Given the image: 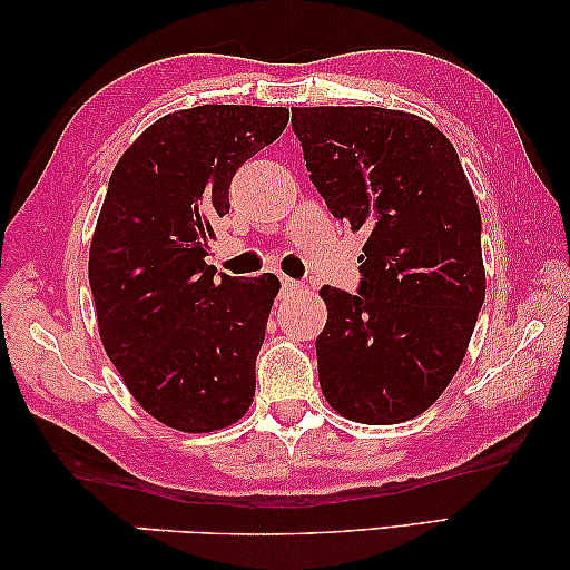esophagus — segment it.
<instances>
[{
	"instance_id": "esophagus-1",
	"label": "esophagus",
	"mask_w": 570,
	"mask_h": 570,
	"mask_svg": "<svg viewBox=\"0 0 570 570\" xmlns=\"http://www.w3.org/2000/svg\"><path fill=\"white\" fill-rule=\"evenodd\" d=\"M279 291H283V295H293V293H301L303 285L297 283V279H293V277L279 275Z\"/></svg>"
}]
</instances>
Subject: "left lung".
Segmentation results:
<instances>
[{
  "label": "left lung",
  "mask_w": 570,
  "mask_h": 570,
  "mask_svg": "<svg viewBox=\"0 0 570 570\" xmlns=\"http://www.w3.org/2000/svg\"><path fill=\"white\" fill-rule=\"evenodd\" d=\"M293 130L333 217L368 235L358 295L321 287L323 396L351 422H409L442 396L478 323V199L450 138L414 114L293 108Z\"/></svg>",
  "instance_id": "obj_1"
}]
</instances>
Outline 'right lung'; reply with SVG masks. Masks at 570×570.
<instances>
[{
    "label": "right lung",
    "mask_w": 570,
    "mask_h": 570,
    "mask_svg": "<svg viewBox=\"0 0 570 570\" xmlns=\"http://www.w3.org/2000/svg\"><path fill=\"white\" fill-rule=\"evenodd\" d=\"M287 108L197 106L148 126L110 174L88 277L98 333L144 412L189 434L247 414L275 275L207 265L232 176L283 134Z\"/></svg>",
    "instance_id": "1"
}]
</instances>
